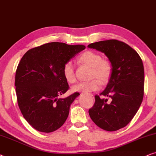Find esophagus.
Here are the masks:
<instances>
[{
    "label": "esophagus",
    "mask_w": 156,
    "mask_h": 156,
    "mask_svg": "<svg viewBox=\"0 0 156 156\" xmlns=\"http://www.w3.org/2000/svg\"><path fill=\"white\" fill-rule=\"evenodd\" d=\"M90 98H92V99L94 98V96H93V95L91 94V95H90Z\"/></svg>",
    "instance_id": "obj_1"
}]
</instances>
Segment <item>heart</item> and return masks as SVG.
Instances as JSON below:
<instances>
[{
	"instance_id": "1",
	"label": "heart",
	"mask_w": 156,
	"mask_h": 156,
	"mask_svg": "<svg viewBox=\"0 0 156 156\" xmlns=\"http://www.w3.org/2000/svg\"><path fill=\"white\" fill-rule=\"evenodd\" d=\"M80 63L91 68L90 78L94 79L88 82H80L72 88L76 92L90 93L99 88L100 83L105 84L109 81L112 76L113 66L108 60L102 59L100 54L88 51L83 53L78 58ZM63 74L66 81L69 83L76 82V77L75 73V66L71 61H68L64 64Z\"/></svg>"
}]
</instances>
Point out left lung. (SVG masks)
Returning a JSON list of instances; mask_svg holds the SVG:
<instances>
[{
	"label": "left lung",
	"instance_id": "left-lung-1",
	"mask_svg": "<svg viewBox=\"0 0 156 156\" xmlns=\"http://www.w3.org/2000/svg\"><path fill=\"white\" fill-rule=\"evenodd\" d=\"M88 47L104 53L113 66L106 88L95 95V101L89 109V115L99 128L115 131L131 121L143 101L145 80L143 61L133 48L118 40L99 41ZM100 95L107 98L101 99Z\"/></svg>",
	"mask_w": 156,
	"mask_h": 156
}]
</instances>
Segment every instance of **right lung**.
<instances>
[{
  "mask_svg": "<svg viewBox=\"0 0 156 156\" xmlns=\"http://www.w3.org/2000/svg\"><path fill=\"white\" fill-rule=\"evenodd\" d=\"M85 48L83 45L48 43L30 49L20 60L15 78L18 105L25 119L36 130L53 132L65 123L70 104L80 93L58 98L69 89L63 68Z\"/></svg>",
  "mask_w": 156,
  "mask_h": 156,
  "instance_id": "right-lung-1",
  "label": "right lung"
}]
</instances>
